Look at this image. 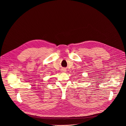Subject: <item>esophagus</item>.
Wrapping results in <instances>:
<instances>
[{"label":"esophagus","mask_w":126,"mask_h":126,"mask_svg":"<svg viewBox=\"0 0 126 126\" xmlns=\"http://www.w3.org/2000/svg\"><path fill=\"white\" fill-rule=\"evenodd\" d=\"M62 72H66V70L63 69L62 70Z\"/></svg>","instance_id":"34e87169"}]
</instances>
